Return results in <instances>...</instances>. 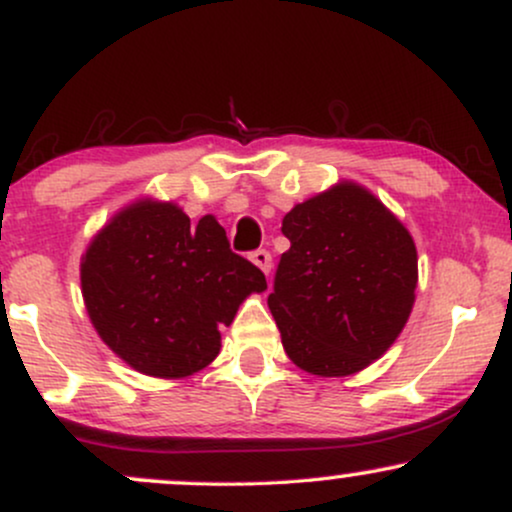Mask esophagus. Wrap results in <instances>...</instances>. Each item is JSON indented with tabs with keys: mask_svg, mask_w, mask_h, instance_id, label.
Here are the masks:
<instances>
[{
	"mask_svg": "<svg viewBox=\"0 0 512 512\" xmlns=\"http://www.w3.org/2000/svg\"><path fill=\"white\" fill-rule=\"evenodd\" d=\"M250 260L257 264V267L262 269L264 274H269L272 272V255H269V250H255L250 255Z\"/></svg>",
	"mask_w": 512,
	"mask_h": 512,
	"instance_id": "esophagus-1",
	"label": "esophagus"
}]
</instances>
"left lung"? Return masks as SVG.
<instances>
[{"label":"left lung","instance_id":"left-lung-1","mask_svg":"<svg viewBox=\"0 0 512 512\" xmlns=\"http://www.w3.org/2000/svg\"><path fill=\"white\" fill-rule=\"evenodd\" d=\"M267 305L286 356L305 373L344 378L395 344L414 308L416 245L404 223L358 182L296 204L281 223Z\"/></svg>","mask_w":512,"mask_h":512}]
</instances>
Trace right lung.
<instances>
[{
	"mask_svg": "<svg viewBox=\"0 0 512 512\" xmlns=\"http://www.w3.org/2000/svg\"><path fill=\"white\" fill-rule=\"evenodd\" d=\"M267 289L214 216L190 223L175 202L142 197L93 236L81 296L98 337L129 368L178 380L207 368L250 293Z\"/></svg>",
	"mask_w": 512,
	"mask_h": 512,
	"instance_id": "add662e5",
	"label": "right lung"
}]
</instances>
